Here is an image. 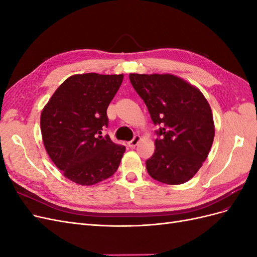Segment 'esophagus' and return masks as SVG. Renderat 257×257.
I'll return each mask as SVG.
<instances>
[{"mask_svg": "<svg viewBox=\"0 0 257 257\" xmlns=\"http://www.w3.org/2000/svg\"><path fill=\"white\" fill-rule=\"evenodd\" d=\"M139 141H141V137L136 135V136H134V138L132 139L131 142H128V143H127V146H128L130 148H134V147L139 143Z\"/></svg>", "mask_w": 257, "mask_h": 257, "instance_id": "1", "label": "esophagus"}]
</instances>
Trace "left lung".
Wrapping results in <instances>:
<instances>
[{
    "instance_id": "8db88e82",
    "label": "left lung",
    "mask_w": 257,
    "mask_h": 257,
    "mask_svg": "<svg viewBox=\"0 0 257 257\" xmlns=\"http://www.w3.org/2000/svg\"><path fill=\"white\" fill-rule=\"evenodd\" d=\"M130 80L159 126L154 153L146 161L148 174L166 184L189 181L206 161L214 138L207 99L174 75L130 74Z\"/></svg>"
}]
</instances>
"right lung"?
<instances>
[{
	"label": "right lung",
	"instance_id": "obj_1",
	"mask_svg": "<svg viewBox=\"0 0 257 257\" xmlns=\"http://www.w3.org/2000/svg\"><path fill=\"white\" fill-rule=\"evenodd\" d=\"M123 75L88 73L67 78L41 114V131L48 155L67 179L93 185L118 169L125 147L100 136L108 126L107 108Z\"/></svg>",
	"mask_w": 257,
	"mask_h": 257
}]
</instances>
